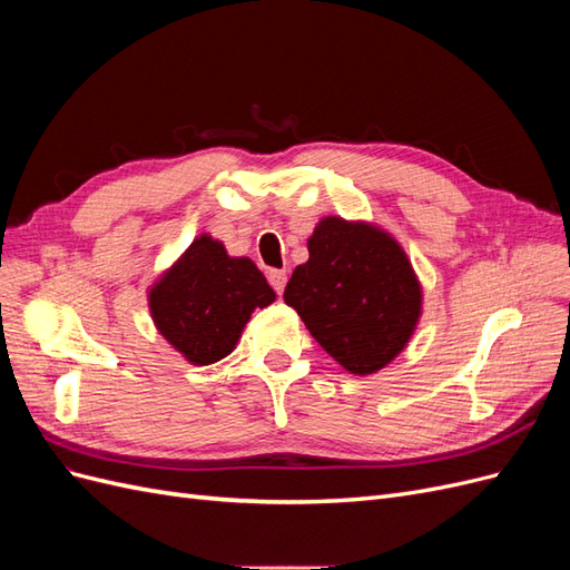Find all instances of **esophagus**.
<instances>
[{"label": "esophagus", "mask_w": 570, "mask_h": 570, "mask_svg": "<svg viewBox=\"0 0 570 570\" xmlns=\"http://www.w3.org/2000/svg\"><path fill=\"white\" fill-rule=\"evenodd\" d=\"M268 283H271V287H273L275 292H278V295H283L285 283H287V273L281 271V268H271V271H268Z\"/></svg>", "instance_id": "esophagus-1"}]
</instances>
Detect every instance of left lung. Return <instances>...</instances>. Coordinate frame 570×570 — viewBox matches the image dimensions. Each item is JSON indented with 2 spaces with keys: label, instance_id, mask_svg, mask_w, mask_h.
Segmentation results:
<instances>
[{
  "label": "left lung",
  "instance_id": "8db88e82",
  "mask_svg": "<svg viewBox=\"0 0 570 570\" xmlns=\"http://www.w3.org/2000/svg\"><path fill=\"white\" fill-rule=\"evenodd\" d=\"M306 331L340 366L368 375L400 354L421 316V285L404 249L366 223L323 218L308 262L285 287Z\"/></svg>",
  "mask_w": 570,
  "mask_h": 570
}]
</instances>
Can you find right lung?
<instances>
[{
  "label": "right lung",
  "instance_id": "add662e5",
  "mask_svg": "<svg viewBox=\"0 0 570 570\" xmlns=\"http://www.w3.org/2000/svg\"><path fill=\"white\" fill-rule=\"evenodd\" d=\"M275 299L264 273L245 256H228L209 235L197 237L149 292L159 333L197 366L228 356L258 306Z\"/></svg>",
  "mask_w": 570,
  "mask_h": 570
}]
</instances>
